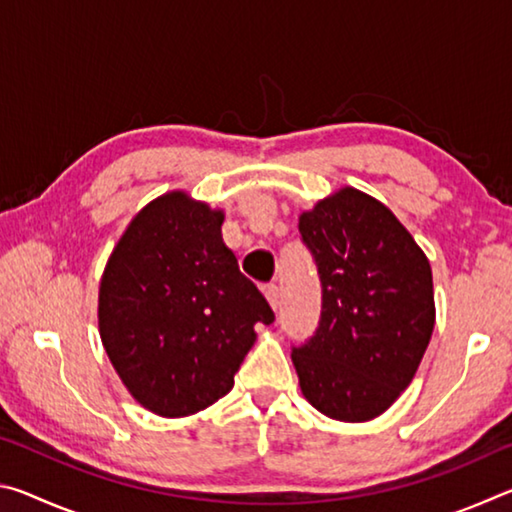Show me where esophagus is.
<instances>
[{
	"instance_id": "obj_1",
	"label": "esophagus",
	"mask_w": 512,
	"mask_h": 512,
	"mask_svg": "<svg viewBox=\"0 0 512 512\" xmlns=\"http://www.w3.org/2000/svg\"><path fill=\"white\" fill-rule=\"evenodd\" d=\"M264 296L268 300V305L277 309V305H280V287H277V284H264Z\"/></svg>"
}]
</instances>
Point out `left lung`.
Wrapping results in <instances>:
<instances>
[{
    "label": "left lung",
    "mask_w": 512,
    "mask_h": 512,
    "mask_svg": "<svg viewBox=\"0 0 512 512\" xmlns=\"http://www.w3.org/2000/svg\"><path fill=\"white\" fill-rule=\"evenodd\" d=\"M298 230L323 289L314 336L291 352L300 391L327 418H377L411 384L431 339L429 259L384 203L354 187L302 212Z\"/></svg>",
    "instance_id": "8db88e82"
}]
</instances>
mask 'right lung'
Instances as JSON below:
<instances>
[{"label":"right lung","instance_id":"right-lung-1","mask_svg":"<svg viewBox=\"0 0 512 512\" xmlns=\"http://www.w3.org/2000/svg\"><path fill=\"white\" fill-rule=\"evenodd\" d=\"M223 212L169 192L137 212L106 264L99 334L144 409L185 418L235 386L273 309L223 244Z\"/></svg>","mask_w":512,"mask_h":512}]
</instances>
